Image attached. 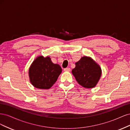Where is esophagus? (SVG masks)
Returning a JSON list of instances; mask_svg holds the SVG:
<instances>
[{"label": "esophagus", "mask_w": 130, "mask_h": 130, "mask_svg": "<svg viewBox=\"0 0 130 130\" xmlns=\"http://www.w3.org/2000/svg\"><path fill=\"white\" fill-rule=\"evenodd\" d=\"M64 72H70V68H66L64 69Z\"/></svg>", "instance_id": "obj_1"}]
</instances>
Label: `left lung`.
<instances>
[{
  "instance_id": "obj_1",
  "label": "left lung",
  "mask_w": 130,
  "mask_h": 130,
  "mask_svg": "<svg viewBox=\"0 0 130 130\" xmlns=\"http://www.w3.org/2000/svg\"><path fill=\"white\" fill-rule=\"evenodd\" d=\"M72 72L78 83L86 88L95 87L101 75L100 66L87 56L81 57L76 62L75 68Z\"/></svg>"
}]
</instances>
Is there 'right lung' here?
Returning a JSON list of instances; mask_svg holds the SVG:
<instances>
[{
    "mask_svg": "<svg viewBox=\"0 0 130 130\" xmlns=\"http://www.w3.org/2000/svg\"><path fill=\"white\" fill-rule=\"evenodd\" d=\"M62 72L61 67L52 62L49 57H38L29 69L31 83L37 88L49 89L55 83Z\"/></svg>",
    "mask_w": 130,
    "mask_h": 130,
    "instance_id": "add662e5",
    "label": "right lung"
}]
</instances>
